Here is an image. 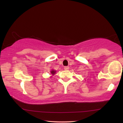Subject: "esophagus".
<instances>
[{
  "mask_svg": "<svg viewBox=\"0 0 123 123\" xmlns=\"http://www.w3.org/2000/svg\"><path fill=\"white\" fill-rule=\"evenodd\" d=\"M64 70H69V67H65L64 68Z\"/></svg>",
  "mask_w": 123,
  "mask_h": 123,
  "instance_id": "1",
  "label": "esophagus"
}]
</instances>
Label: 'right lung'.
I'll return each instance as SVG.
<instances>
[{"label":"right lung","instance_id":"1","mask_svg":"<svg viewBox=\"0 0 123 123\" xmlns=\"http://www.w3.org/2000/svg\"><path fill=\"white\" fill-rule=\"evenodd\" d=\"M50 73H51V74L52 75H54L56 73V71L55 70H51V71H50Z\"/></svg>","mask_w":123,"mask_h":123}]
</instances>
